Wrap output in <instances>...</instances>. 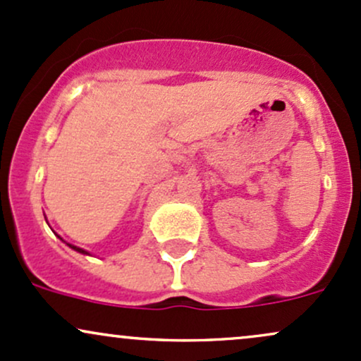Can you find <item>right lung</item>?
Listing matches in <instances>:
<instances>
[{
    "label": "right lung",
    "instance_id": "obj_1",
    "mask_svg": "<svg viewBox=\"0 0 361 361\" xmlns=\"http://www.w3.org/2000/svg\"><path fill=\"white\" fill-rule=\"evenodd\" d=\"M68 246H69V247H73V250H76L78 252H82V255H85V252H86L85 250H81V247H76V246H73V244H68ZM86 255H88V252H86Z\"/></svg>",
    "mask_w": 361,
    "mask_h": 361
}]
</instances>
